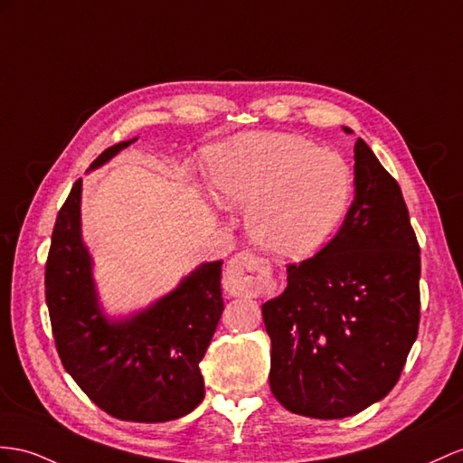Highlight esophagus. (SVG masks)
I'll list each match as a JSON object with an SVG mask.
<instances>
[{
  "label": "esophagus",
  "instance_id": "34e87169",
  "mask_svg": "<svg viewBox=\"0 0 463 463\" xmlns=\"http://www.w3.org/2000/svg\"><path fill=\"white\" fill-rule=\"evenodd\" d=\"M224 286L239 295L256 298V295L276 288L274 269L264 258H258L252 252H239L224 268Z\"/></svg>",
  "mask_w": 463,
  "mask_h": 463
}]
</instances>
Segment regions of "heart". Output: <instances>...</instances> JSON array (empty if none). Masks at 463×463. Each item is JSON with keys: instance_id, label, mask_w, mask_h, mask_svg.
Returning <instances> with one entry per match:
<instances>
[{"instance_id": "obj_1", "label": "heart", "mask_w": 463, "mask_h": 463, "mask_svg": "<svg viewBox=\"0 0 463 463\" xmlns=\"http://www.w3.org/2000/svg\"><path fill=\"white\" fill-rule=\"evenodd\" d=\"M211 172L219 203L248 209L254 241L288 258L333 239L354 197L348 160L299 135L234 137L213 150Z\"/></svg>"}]
</instances>
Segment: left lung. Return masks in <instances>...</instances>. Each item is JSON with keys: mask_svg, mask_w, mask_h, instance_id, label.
I'll return each instance as SVG.
<instances>
[{"mask_svg": "<svg viewBox=\"0 0 463 463\" xmlns=\"http://www.w3.org/2000/svg\"><path fill=\"white\" fill-rule=\"evenodd\" d=\"M354 160L355 195L340 231L288 264L286 291L262 305L271 393L325 420L352 417L395 387L420 321V248L401 187L362 138Z\"/></svg>", "mask_w": 463, "mask_h": 463, "instance_id": "obj_1", "label": "left lung"}]
</instances>
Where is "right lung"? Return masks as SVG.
<instances>
[{"label":"right lung","instance_id":"add662e5","mask_svg":"<svg viewBox=\"0 0 463 463\" xmlns=\"http://www.w3.org/2000/svg\"><path fill=\"white\" fill-rule=\"evenodd\" d=\"M133 140L103 150L99 168ZM81 180L54 222L44 268V293L64 370L96 405L115 419L165 422L192 412L205 397L203 360L222 315L221 264H201L172 293L111 323L98 305L91 258L81 242Z\"/></svg>","mask_w":463,"mask_h":463}]
</instances>
